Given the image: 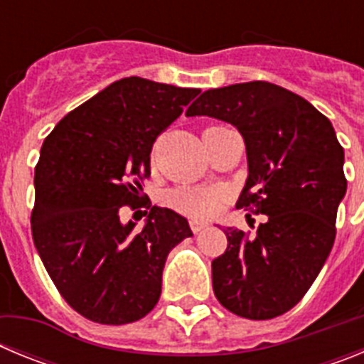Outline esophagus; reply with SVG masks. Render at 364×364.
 Instances as JSON below:
<instances>
[{
  "instance_id": "34e87169",
  "label": "esophagus",
  "mask_w": 364,
  "mask_h": 364,
  "mask_svg": "<svg viewBox=\"0 0 364 364\" xmlns=\"http://www.w3.org/2000/svg\"><path fill=\"white\" fill-rule=\"evenodd\" d=\"M189 224H191V230L195 231V233H198V231H202L208 228V222L198 220V218H191V222H189Z\"/></svg>"
}]
</instances>
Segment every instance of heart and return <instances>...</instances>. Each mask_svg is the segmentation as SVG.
Wrapping results in <instances>:
<instances>
[{
	"label": "heart",
	"instance_id": "obj_1",
	"mask_svg": "<svg viewBox=\"0 0 364 364\" xmlns=\"http://www.w3.org/2000/svg\"><path fill=\"white\" fill-rule=\"evenodd\" d=\"M169 200L176 210L197 215V217H208L218 210L220 195L215 189L178 188L171 193Z\"/></svg>",
	"mask_w": 364,
	"mask_h": 364
}]
</instances>
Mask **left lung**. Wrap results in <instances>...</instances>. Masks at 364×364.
Masks as SVG:
<instances>
[{"label":"left lung","mask_w":364,"mask_h":364,"mask_svg":"<svg viewBox=\"0 0 364 364\" xmlns=\"http://www.w3.org/2000/svg\"><path fill=\"white\" fill-rule=\"evenodd\" d=\"M186 117L237 127L247 156L237 208L255 204L268 217L255 237L224 230L226 252L211 262L215 297L246 319L286 314L310 290L336 240L346 178L332 122L302 96L268 82L204 91Z\"/></svg>","instance_id":"left-lung-1"}]
</instances>
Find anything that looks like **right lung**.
<instances>
[{
    "mask_svg": "<svg viewBox=\"0 0 364 364\" xmlns=\"http://www.w3.org/2000/svg\"><path fill=\"white\" fill-rule=\"evenodd\" d=\"M200 89L122 78L70 111L45 138L34 173L32 239L70 308L100 324L142 319L159 302L188 218L149 208L146 224L120 220L151 175V149Z\"/></svg>",
    "mask_w": 364,
    "mask_h": 364,
    "instance_id": "right-lung-1",
    "label": "right lung"
}]
</instances>
